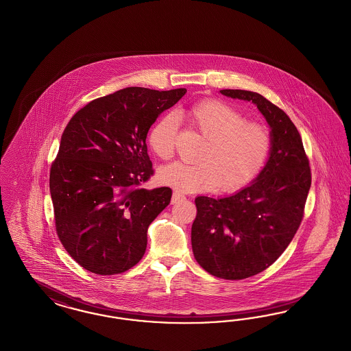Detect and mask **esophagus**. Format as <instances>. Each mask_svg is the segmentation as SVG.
Instances as JSON below:
<instances>
[{"mask_svg": "<svg viewBox=\"0 0 351 351\" xmlns=\"http://www.w3.org/2000/svg\"><path fill=\"white\" fill-rule=\"evenodd\" d=\"M184 198H185V197H184L182 193L173 192V193H172V198H171V204H178V202H180Z\"/></svg>", "mask_w": 351, "mask_h": 351, "instance_id": "1", "label": "esophagus"}]
</instances>
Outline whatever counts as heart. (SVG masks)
I'll list each match as a JSON object with an SVG mask.
<instances>
[{"label": "heart", "instance_id": "b5f03b06", "mask_svg": "<svg viewBox=\"0 0 351 351\" xmlns=\"http://www.w3.org/2000/svg\"><path fill=\"white\" fill-rule=\"evenodd\" d=\"M184 117L207 143L198 160L188 165L173 162L157 173L158 182L180 192L240 191L254 180L266 163L271 138L261 124L246 121L240 111L215 99H207L184 111ZM178 121L162 117L149 133V145L160 159L172 157Z\"/></svg>", "mask_w": 351, "mask_h": 351}]
</instances>
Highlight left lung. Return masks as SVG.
<instances>
[{
	"label": "left lung",
	"mask_w": 351,
	"mask_h": 351,
	"mask_svg": "<svg viewBox=\"0 0 351 351\" xmlns=\"http://www.w3.org/2000/svg\"><path fill=\"white\" fill-rule=\"evenodd\" d=\"M252 102L269 125L265 167L241 191L223 198L198 195L192 249L198 265L226 280L254 276L288 247L303 218L311 171L301 134L289 117L259 93L221 89Z\"/></svg>",
	"instance_id": "obj_1"
}]
</instances>
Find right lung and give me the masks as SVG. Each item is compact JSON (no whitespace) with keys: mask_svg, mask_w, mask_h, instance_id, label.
<instances>
[{"mask_svg":"<svg viewBox=\"0 0 351 351\" xmlns=\"http://www.w3.org/2000/svg\"><path fill=\"white\" fill-rule=\"evenodd\" d=\"M185 93L128 86L89 102L62 133L49 179L56 230L85 269L121 274L145 254L147 228L172 195L137 188L153 175L146 136Z\"/></svg>","mask_w":351,"mask_h":351,"instance_id":"obj_1","label":"right lung"}]
</instances>
